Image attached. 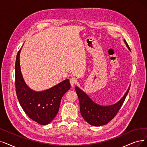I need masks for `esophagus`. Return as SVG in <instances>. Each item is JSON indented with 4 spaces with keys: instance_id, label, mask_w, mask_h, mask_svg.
Segmentation results:
<instances>
[{
    "instance_id": "34e87169",
    "label": "esophagus",
    "mask_w": 147,
    "mask_h": 147,
    "mask_svg": "<svg viewBox=\"0 0 147 147\" xmlns=\"http://www.w3.org/2000/svg\"><path fill=\"white\" fill-rule=\"evenodd\" d=\"M77 80H76V78H71L70 79V84H71V86L73 87L76 83H77Z\"/></svg>"
}]
</instances>
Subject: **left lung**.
<instances>
[{
  "label": "left lung",
  "instance_id": "8db88e82",
  "mask_svg": "<svg viewBox=\"0 0 147 147\" xmlns=\"http://www.w3.org/2000/svg\"><path fill=\"white\" fill-rule=\"evenodd\" d=\"M124 42L127 48L131 51L125 40ZM130 87V86L124 96L118 102L109 106H102L94 102L85 92L81 90L79 87H75V90L80 101V112L84 119L90 125L93 126H101L107 124L118 113L125 101Z\"/></svg>",
  "mask_w": 147,
  "mask_h": 147
}]
</instances>
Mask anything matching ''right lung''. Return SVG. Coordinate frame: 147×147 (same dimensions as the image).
<instances>
[{
	"label": "right lung",
	"instance_id": "1",
	"mask_svg": "<svg viewBox=\"0 0 147 147\" xmlns=\"http://www.w3.org/2000/svg\"><path fill=\"white\" fill-rule=\"evenodd\" d=\"M19 51L15 64V83L17 99L29 118L40 125H47L54 119L60 108L63 96L70 88L68 79L42 92L29 88L23 80L20 66Z\"/></svg>",
	"mask_w": 147,
	"mask_h": 147
}]
</instances>
